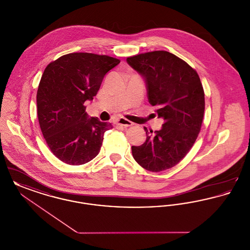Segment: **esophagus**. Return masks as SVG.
Wrapping results in <instances>:
<instances>
[{
  "mask_svg": "<svg viewBox=\"0 0 250 250\" xmlns=\"http://www.w3.org/2000/svg\"><path fill=\"white\" fill-rule=\"evenodd\" d=\"M117 125H122V126H125V127H128V126L133 125V123L130 122V121H128V120L125 119V118H120L117 121Z\"/></svg>",
  "mask_w": 250,
  "mask_h": 250,
  "instance_id": "34e87169",
  "label": "esophagus"
}]
</instances>
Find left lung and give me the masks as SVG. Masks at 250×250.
Masks as SVG:
<instances>
[{
    "label": "left lung",
    "instance_id": "left-lung-1",
    "mask_svg": "<svg viewBox=\"0 0 250 250\" xmlns=\"http://www.w3.org/2000/svg\"><path fill=\"white\" fill-rule=\"evenodd\" d=\"M143 76L149 103L164 119L160 130L148 131L141 146H132L134 159L143 168L159 172L170 168L189 152L201 131L204 91L195 69L165 50L138 54L126 59Z\"/></svg>",
    "mask_w": 250,
    "mask_h": 250
}]
</instances>
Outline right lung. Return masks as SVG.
Here are the masks:
<instances>
[{"mask_svg": "<svg viewBox=\"0 0 250 250\" xmlns=\"http://www.w3.org/2000/svg\"><path fill=\"white\" fill-rule=\"evenodd\" d=\"M120 60L87 52L65 54L48 63L37 95V116L48 148L61 161L83 165L98 155L111 124L89 117L84 102L93 100L105 75Z\"/></svg>", "mask_w": 250, "mask_h": 250, "instance_id": "right-lung-1", "label": "right lung"}]
</instances>
